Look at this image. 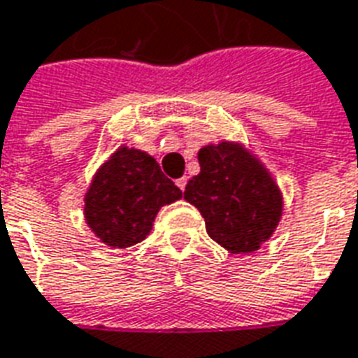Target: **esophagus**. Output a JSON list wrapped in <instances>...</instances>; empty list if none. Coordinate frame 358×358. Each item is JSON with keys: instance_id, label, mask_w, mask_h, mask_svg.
<instances>
[{"instance_id": "obj_1", "label": "esophagus", "mask_w": 358, "mask_h": 358, "mask_svg": "<svg viewBox=\"0 0 358 358\" xmlns=\"http://www.w3.org/2000/svg\"><path fill=\"white\" fill-rule=\"evenodd\" d=\"M186 184H187L186 176H182V178L176 180V186H178L180 189H182V192H184V189H186Z\"/></svg>"}]
</instances>
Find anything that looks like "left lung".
I'll list each match as a JSON object with an SVG mask.
<instances>
[{
    "mask_svg": "<svg viewBox=\"0 0 358 358\" xmlns=\"http://www.w3.org/2000/svg\"><path fill=\"white\" fill-rule=\"evenodd\" d=\"M201 171L187 182L184 199L199 209L207 234L230 253H253L270 240L282 218L280 187L241 143H209L197 153Z\"/></svg>",
    "mask_w": 358,
    "mask_h": 358,
    "instance_id": "left-lung-1",
    "label": "left lung"
}]
</instances>
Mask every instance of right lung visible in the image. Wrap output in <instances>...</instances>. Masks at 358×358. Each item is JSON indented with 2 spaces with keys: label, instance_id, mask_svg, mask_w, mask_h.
Masks as SVG:
<instances>
[{
  "label": "right lung",
  "instance_id": "obj_1",
  "mask_svg": "<svg viewBox=\"0 0 358 358\" xmlns=\"http://www.w3.org/2000/svg\"><path fill=\"white\" fill-rule=\"evenodd\" d=\"M180 197V187L153 157L122 145L95 172L84 197V217L105 245L124 249L145 240L159 209Z\"/></svg>",
  "mask_w": 358,
  "mask_h": 358
}]
</instances>
